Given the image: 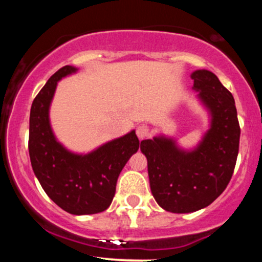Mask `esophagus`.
<instances>
[{
    "mask_svg": "<svg viewBox=\"0 0 262 262\" xmlns=\"http://www.w3.org/2000/svg\"><path fill=\"white\" fill-rule=\"evenodd\" d=\"M149 134H150V129L146 124H140L139 127L137 128V135L140 140L148 138Z\"/></svg>",
    "mask_w": 262,
    "mask_h": 262,
    "instance_id": "34e87169",
    "label": "esophagus"
}]
</instances>
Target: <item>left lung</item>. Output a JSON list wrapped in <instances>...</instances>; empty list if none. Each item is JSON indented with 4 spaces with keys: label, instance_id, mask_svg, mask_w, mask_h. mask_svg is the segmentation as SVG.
I'll return each mask as SVG.
<instances>
[{
    "label": "left lung",
    "instance_id": "1",
    "mask_svg": "<svg viewBox=\"0 0 262 262\" xmlns=\"http://www.w3.org/2000/svg\"><path fill=\"white\" fill-rule=\"evenodd\" d=\"M191 77L212 116L200 145L185 151L165 137L140 143L152 196L172 213L196 212L217 200L233 176L239 152L240 125L233 95L208 70L194 71Z\"/></svg>",
    "mask_w": 262,
    "mask_h": 262
}]
</instances>
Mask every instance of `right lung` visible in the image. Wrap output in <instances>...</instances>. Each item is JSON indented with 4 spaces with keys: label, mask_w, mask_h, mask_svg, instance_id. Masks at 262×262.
Wrapping results in <instances>:
<instances>
[{
    "label": "right lung",
    "mask_w": 262,
    "mask_h": 262,
    "mask_svg": "<svg viewBox=\"0 0 262 262\" xmlns=\"http://www.w3.org/2000/svg\"><path fill=\"white\" fill-rule=\"evenodd\" d=\"M75 71L70 65L59 69L33 101L28 149L33 171L53 202L71 214H95L112 203L119 173L139 149V139L132 130L86 155L70 152L56 141L49 123L50 102L58 81Z\"/></svg>",
    "instance_id": "right-lung-1"
}]
</instances>
